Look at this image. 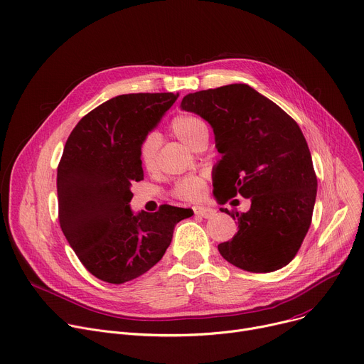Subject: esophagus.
I'll return each mask as SVG.
<instances>
[{
    "mask_svg": "<svg viewBox=\"0 0 364 364\" xmlns=\"http://www.w3.org/2000/svg\"><path fill=\"white\" fill-rule=\"evenodd\" d=\"M195 213L198 215V216H202V218H212L213 215H215V209H212V208H208V206H196L195 208Z\"/></svg>",
    "mask_w": 364,
    "mask_h": 364,
    "instance_id": "34e87169",
    "label": "esophagus"
}]
</instances>
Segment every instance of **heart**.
<instances>
[{
    "label": "heart",
    "instance_id": "1",
    "mask_svg": "<svg viewBox=\"0 0 364 364\" xmlns=\"http://www.w3.org/2000/svg\"><path fill=\"white\" fill-rule=\"evenodd\" d=\"M171 132L184 143L188 148H195L196 143L203 139H208L209 130L205 121L193 114H178L171 119L169 124ZM159 140L155 134H148L139 144V162L146 169V171H154L156 168V152H158ZM206 187V177L203 174L188 176L178 180L173 188V195L181 200L193 202L203 196Z\"/></svg>",
    "mask_w": 364,
    "mask_h": 364
}]
</instances>
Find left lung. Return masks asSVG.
<instances>
[{"label": "left lung", "instance_id": "8db88e82", "mask_svg": "<svg viewBox=\"0 0 364 364\" xmlns=\"http://www.w3.org/2000/svg\"><path fill=\"white\" fill-rule=\"evenodd\" d=\"M181 108L213 129L223 154L213 180L215 198L223 205L237 195L252 202L241 213L221 208L238 225L231 240L218 245L221 256L253 274L284 268L310 228L318 188L299 124L243 83L188 93Z\"/></svg>", "mask_w": 364, "mask_h": 364}]
</instances>
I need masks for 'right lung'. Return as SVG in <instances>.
I'll use <instances>...</instances> for the list:
<instances>
[{
    "mask_svg": "<svg viewBox=\"0 0 364 364\" xmlns=\"http://www.w3.org/2000/svg\"><path fill=\"white\" fill-rule=\"evenodd\" d=\"M178 95H119L86 114L70 133L57 171L60 227L85 268L124 284L156 264L174 227L191 209L162 205L134 215V181L143 180L139 144Z\"/></svg>",
    "mask_w": 364,
    "mask_h": 364,
    "instance_id": "1",
    "label": "right lung"
}]
</instances>
